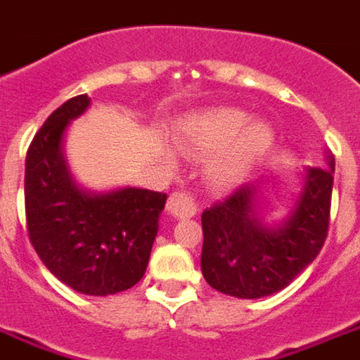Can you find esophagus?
Instances as JSON below:
<instances>
[{
    "mask_svg": "<svg viewBox=\"0 0 360 360\" xmlns=\"http://www.w3.org/2000/svg\"><path fill=\"white\" fill-rule=\"evenodd\" d=\"M167 210H169V214L175 216V218H191V216L197 214V202H195V198L187 195V193H183V191H177V193H173L169 200H167Z\"/></svg>",
    "mask_w": 360,
    "mask_h": 360,
    "instance_id": "1",
    "label": "esophagus"
}]
</instances>
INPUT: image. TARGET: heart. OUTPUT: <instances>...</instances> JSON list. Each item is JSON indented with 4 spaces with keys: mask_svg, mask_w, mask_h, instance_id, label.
Instances as JSON below:
<instances>
[{
    "mask_svg": "<svg viewBox=\"0 0 360 360\" xmlns=\"http://www.w3.org/2000/svg\"><path fill=\"white\" fill-rule=\"evenodd\" d=\"M175 144L191 158H210L206 175L214 187L240 185L275 144L263 120H250L240 109H212L193 115L175 128Z\"/></svg>",
    "mask_w": 360,
    "mask_h": 360,
    "instance_id": "heart-1",
    "label": "heart"
}]
</instances>
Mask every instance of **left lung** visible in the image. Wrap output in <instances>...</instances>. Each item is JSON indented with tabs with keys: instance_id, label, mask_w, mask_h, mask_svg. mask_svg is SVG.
<instances>
[{
	"instance_id": "1",
	"label": "left lung",
	"mask_w": 360,
	"mask_h": 360,
	"mask_svg": "<svg viewBox=\"0 0 360 360\" xmlns=\"http://www.w3.org/2000/svg\"><path fill=\"white\" fill-rule=\"evenodd\" d=\"M310 167L292 212L276 228L261 222L259 185H243L202 212L200 269L206 283L236 298H263L283 290L310 265L329 230L335 160Z\"/></svg>"
}]
</instances>
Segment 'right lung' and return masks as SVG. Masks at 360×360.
<instances>
[{"label":"right lung","instance_id":"add662e5","mask_svg":"<svg viewBox=\"0 0 360 360\" xmlns=\"http://www.w3.org/2000/svg\"><path fill=\"white\" fill-rule=\"evenodd\" d=\"M77 95L32 138L25 162V214L32 248L52 275L77 292L107 296L144 276L167 195L148 188L89 193L68 172V124L89 107Z\"/></svg>","mask_w":360,"mask_h":360}]
</instances>
